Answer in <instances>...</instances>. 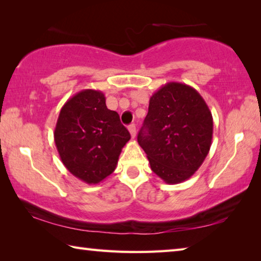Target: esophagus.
<instances>
[{"label": "esophagus", "mask_w": 261, "mask_h": 261, "mask_svg": "<svg viewBox=\"0 0 261 261\" xmlns=\"http://www.w3.org/2000/svg\"><path fill=\"white\" fill-rule=\"evenodd\" d=\"M127 129H129V132H130L132 138H135V137H136V125L130 124L129 126H127Z\"/></svg>", "instance_id": "1"}]
</instances>
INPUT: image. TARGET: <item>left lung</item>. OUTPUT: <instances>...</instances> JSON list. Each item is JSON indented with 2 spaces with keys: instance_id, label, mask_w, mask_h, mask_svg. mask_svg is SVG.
<instances>
[{
  "instance_id": "left-lung-1",
  "label": "left lung",
  "mask_w": 261,
  "mask_h": 261,
  "mask_svg": "<svg viewBox=\"0 0 261 261\" xmlns=\"http://www.w3.org/2000/svg\"><path fill=\"white\" fill-rule=\"evenodd\" d=\"M213 117L193 87L170 82L149 99L148 113L138 134L151 169L167 184L189 179L210 152Z\"/></svg>"
}]
</instances>
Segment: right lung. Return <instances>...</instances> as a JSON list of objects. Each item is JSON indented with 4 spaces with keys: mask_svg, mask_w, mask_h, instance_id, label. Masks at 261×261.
I'll return each instance as SVG.
<instances>
[{
    "mask_svg": "<svg viewBox=\"0 0 261 261\" xmlns=\"http://www.w3.org/2000/svg\"><path fill=\"white\" fill-rule=\"evenodd\" d=\"M130 134L101 91L83 90L62 107L54 131L65 168L87 184H98L116 168Z\"/></svg>",
    "mask_w": 261,
    "mask_h": 261,
    "instance_id": "right-lung-1",
    "label": "right lung"
}]
</instances>
